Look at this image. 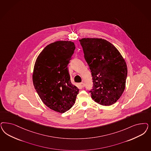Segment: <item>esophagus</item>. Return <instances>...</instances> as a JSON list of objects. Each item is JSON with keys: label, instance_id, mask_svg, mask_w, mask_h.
<instances>
[{"label": "esophagus", "instance_id": "esophagus-1", "mask_svg": "<svg viewBox=\"0 0 151 151\" xmlns=\"http://www.w3.org/2000/svg\"><path fill=\"white\" fill-rule=\"evenodd\" d=\"M79 85H80V86L82 88L84 87V86H85V84H84V83H83V82L80 83Z\"/></svg>", "mask_w": 151, "mask_h": 151}]
</instances>
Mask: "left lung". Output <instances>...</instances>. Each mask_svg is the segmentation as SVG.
Returning <instances> with one entry per match:
<instances>
[{
    "label": "left lung",
    "mask_w": 151,
    "mask_h": 151,
    "mask_svg": "<svg viewBox=\"0 0 151 151\" xmlns=\"http://www.w3.org/2000/svg\"><path fill=\"white\" fill-rule=\"evenodd\" d=\"M79 42L92 76L93 99L111 106L122 96L126 86L127 67L117 49L106 40L83 38Z\"/></svg>",
    "instance_id": "obj_1"
}]
</instances>
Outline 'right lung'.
<instances>
[{
  "instance_id": "add662e5",
  "label": "right lung",
  "mask_w": 151,
  "mask_h": 151,
  "mask_svg": "<svg viewBox=\"0 0 151 151\" xmlns=\"http://www.w3.org/2000/svg\"><path fill=\"white\" fill-rule=\"evenodd\" d=\"M76 48L70 41L46 46L34 65L33 82L42 102L55 112L64 113L75 103L79 89L70 82L68 64Z\"/></svg>"
}]
</instances>
